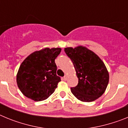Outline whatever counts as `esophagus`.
Wrapping results in <instances>:
<instances>
[{
  "label": "esophagus",
  "mask_w": 128,
  "mask_h": 128,
  "mask_svg": "<svg viewBox=\"0 0 128 128\" xmlns=\"http://www.w3.org/2000/svg\"><path fill=\"white\" fill-rule=\"evenodd\" d=\"M66 80H67V76L65 75V76L63 77V80H65V81H66Z\"/></svg>",
  "instance_id": "34e87169"
}]
</instances>
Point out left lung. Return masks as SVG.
I'll use <instances>...</instances> for the list:
<instances>
[{
	"mask_svg": "<svg viewBox=\"0 0 128 128\" xmlns=\"http://www.w3.org/2000/svg\"><path fill=\"white\" fill-rule=\"evenodd\" d=\"M73 63L78 84L71 92L79 100L92 102L104 92L109 82V74L104 63L94 52L82 46L65 48Z\"/></svg>",
	"mask_w": 128,
	"mask_h": 128,
	"instance_id": "8db88e82",
	"label": "left lung"
}]
</instances>
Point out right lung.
Wrapping results in <instances>:
<instances>
[{"mask_svg": "<svg viewBox=\"0 0 128 128\" xmlns=\"http://www.w3.org/2000/svg\"><path fill=\"white\" fill-rule=\"evenodd\" d=\"M61 48H46L30 54L20 65L16 82L20 91L35 101L47 99L61 81L56 75L55 59Z\"/></svg>", "mask_w": 128, "mask_h": 128, "instance_id": "add662e5", "label": "right lung"}]
</instances>
